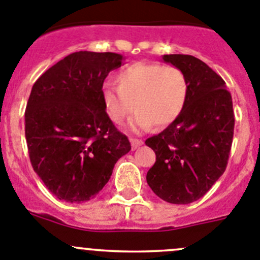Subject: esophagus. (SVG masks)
Returning a JSON list of instances; mask_svg holds the SVG:
<instances>
[{
  "label": "esophagus",
  "mask_w": 260,
  "mask_h": 260,
  "mask_svg": "<svg viewBox=\"0 0 260 260\" xmlns=\"http://www.w3.org/2000/svg\"><path fill=\"white\" fill-rule=\"evenodd\" d=\"M144 144L142 140H138V138H131V145H132V149H137L138 146H141Z\"/></svg>",
  "instance_id": "1"
}]
</instances>
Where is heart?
Segmentation results:
<instances>
[{
	"mask_svg": "<svg viewBox=\"0 0 260 260\" xmlns=\"http://www.w3.org/2000/svg\"><path fill=\"white\" fill-rule=\"evenodd\" d=\"M118 87L104 84L103 100L115 124H123L136 110L131 122L135 132L152 127L164 128L181 115L190 92L186 74L176 67L156 62H133L116 74Z\"/></svg>",
	"mask_w": 260,
	"mask_h": 260,
	"instance_id": "obj_1",
	"label": "heart"
}]
</instances>
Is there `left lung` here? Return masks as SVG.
Wrapping results in <instances>:
<instances>
[{
	"label": "left lung",
	"mask_w": 260,
	"mask_h": 260,
	"mask_svg": "<svg viewBox=\"0 0 260 260\" xmlns=\"http://www.w3.org/2000/svg\"><path fill=\"white\" fill-rule=\"evenodd\" d=\"M185 73L190 92L181 115L145 144L156 155L147 185L171 204L203 198L224 173L234 138L232 97L219 75L191 55H164Z\"/></svg>",
	"instance_id": "obj_1"
}]
</instances>
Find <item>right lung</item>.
<instances>
[{
  "label": "right lung",
  "mask_w": 260,
  "mask_h": 260,
  "mask_svg": "<svg viewBox=\"0 0 260 260\" xmlns=\"http://www.w3.org/2000/svg\"><path fill=\"white\" fill-rule=\"evenodd\" d=\"M122 61L114 52H73L31 87L25 110L29 157L59 200L81 204L93 199L131 150L103 100L104 81Z\"/></svg>",
  "instance_id": "right-lung-1"
}]
</instances>
